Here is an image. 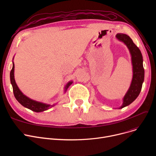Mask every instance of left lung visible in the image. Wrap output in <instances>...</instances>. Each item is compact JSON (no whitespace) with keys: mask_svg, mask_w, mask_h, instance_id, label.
Returning <instances> with one entry per match:
<instances>
[{"mask_svg":"<svg viewBox=\"0 0 156 156\" xmlns=\"http://www.w3.org/2000/svg\"><path fill=\"white\" fill-rule=\"evenodd\" d=\"M116 37L127 46L132 56L133 66V78L128 90L122 100V104L119 108L122 109L132 103L140 94L144 80V68L142 53L132 38L123 34H118Z\"/></svg>","mask_w":156,"mask_h":156,"instance_id":"left-lung-1","label":"left lung"}]
</instances>
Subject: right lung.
<instances>
[{
  "label": "right lung",
  "mask_w": 156,
  "mask_h": 156,
  "mask_svg": "<svg viewBox=\"0 0 156 156\" xmlns=\"http://www.w3.org/2000/svg\"><path fill=\"white\" fill-rule=\"evenodd\" d=\"M14 64L12 62V68L10 73V80H11V83L13 89V93L14 95V97L23 106L33 111L40 112H43L44 111H46L48 109L51 108L53 106L55 105L54 104L50 105V104H44L40 102H38L34 100H32L30 99L29 97L24 95L19 89L18 87L17 86L16 83V81L14 80ZM73 81H69L68 82L66 85L65 87L64 88V92H66L67 89L68 87L72 84Z\"/></svg>",
  "instance_id": "1"
}]
</instances>
